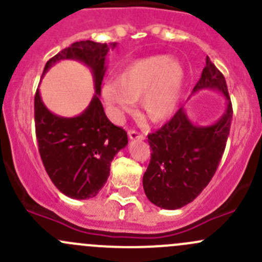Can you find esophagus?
I'll use <instances>...</instances> for the list:
<instances>
[{
  "mask_svg": "<svg viewBox=\"0 0 262 262\" xmlns=\"http://www.w3.org/2000/svg\"><path fill=\"white\" fill-rule=\"evenodd\" d=\"M128 137L129 139H132V141H133V139H137V141H144V139H146V137H144L143 134L139 133V132L137 130H129Z\"/></svg>",
  "mask_w": 262,
  "mask_h": 262,
  "instance_id": "34e87169",
  "label": "esophagus"
}]
</instances>
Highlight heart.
<instances>
[{
  "label": "heart",
  "instance_id": "heart-1",
  "mask_svg": "<svg viewBox=\"0 0 262 262\" xmlns=\"http://www.w3.org/2000/svg\"><path fill=\"white\" fill-rule=\"evenodd\" d=\"M185 81L184 67L168 55H153L129 64L119 80L102 86V97L116 118L130 114L142 99L148 120L160 123L173 114Z\"/></svg>",
  "mask_w": 262,
  "mask_h": 262
}]
</instances>
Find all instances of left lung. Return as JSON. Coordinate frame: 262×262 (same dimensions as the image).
<instances>
[{
    "mask_svg": "<svg viewBox=\"0 0 262 262\" xmlns=\"http://www.w3.org/2000/svg\"><path fill=\"white\" fill-rule=\"evenodd\" d=\"M202 90H215L227 100L215 123L196 125L180 107L162 128L148 134L152 153L143 189L148 200L162 209H179L191 203L212 180L226 148L233 110L226 78L209 57L192 94Z\"/></svg>",
    "mask_w": 262,
    "mask_h": 262,
    "instance_id": "8db88e82",
    "label": "left lung"
}]
</instances>
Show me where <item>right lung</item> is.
<instances>
[{
  "label": "right lung",
  "instance_id": "obj_1",
  "mask_svg": "<svg viewBox=\"0 0 262 262\" xmlns=\"http://www.w3.org/2000/svg\"><path fill=\"white\" fill-rule=\"evenodd\" d=\"M115 47L116 43L107 46L91 40L76 41L47 62L43 76L63 59L80 60L91 70L95 95L80 115L63 118L53 114L36 90L34 116L39 153L55 187L72 199L96 196L109 178L115 155L128 144L126 132L107 119L100 101L106 55Z\"/></svg>",
  "mask_w": 262,
  "mask_h": 262
}]
</instances>
